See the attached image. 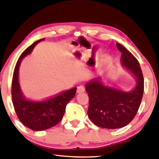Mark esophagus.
I'll use <instances>...</instances> for the list:
<instances>
[{
  "instance_id": "34e87169",
  "label": "esophagus",
  "mask_w": 159,
  "mask_h": 159,
  "mask_svg": "<svg viewBox=\"0 0 159 159\" xmlns=\"http://www.w3.org/2000/svg\"><path fill=\"white\" fill-rule=\"evenodd\" d=\"M85 92V88L83 85H80L77 88V93H82V92Z\"/></svg>"
}]
</instances>
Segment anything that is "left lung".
Masks as SVG:
<instances>
[{"label":"left lung","instance_id":"left-lung-1","mask_svg":"<svg viewBox=\"0 0 159 159\" xmlns=\"http://www.w3.org/2000/svg\"><path fill=\"white\" fill-rule=\"evenodd\" d=\"M120 62L125 69L136 78L135 87L129 92L105 85L101 78H96L86 84L89 95L88 116L100 128L116 129L127 125L137 113L144 92V78L137 59L119 43Z\"/></svg>","mask_w":159,"mask_h":159}]
</instances>
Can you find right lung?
<instances>
[{"label": "right lung", "mask_w": 159, "mask_h": 159, "mask_svg": "<svg viewBox=\"0 0 159 159\" xmlns=\"http://www.w3.org/2000/svg\"><path fill=\"white\" fill-rule=\"evenodd\" d=\"M44 39L45 38L37 40L21 54L14 70L11 84V97L18 119L26 127L36 131L48 129L61 121L66 106L75 97L77 89L74 87L45 100L30 99L24 95L18 81L19 67L23 58L31 53L36 45Z\"/></svg>", "instance_id": "obj_1"}]
</instances>
